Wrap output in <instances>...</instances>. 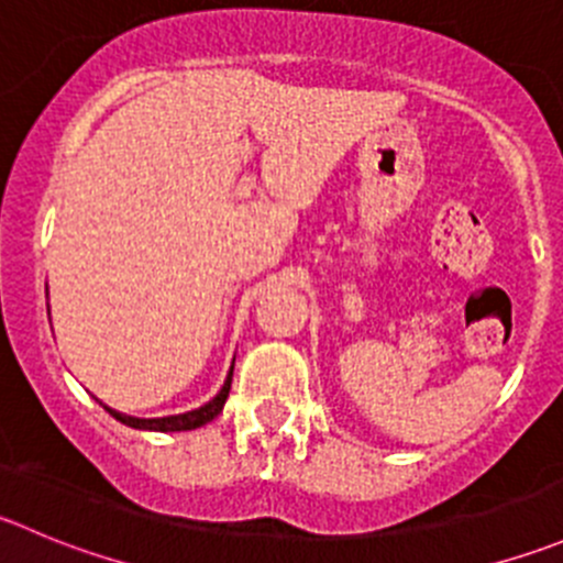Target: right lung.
Returning a JSON list of instances; mask_svg holds the SVG:
<instances>
[{"mask_svg": "<svg viewBox=\"0 0 563 563\" xmlns=\"http://www.w3.org/2000/svg\"><path fill=\"white\" fill-rule=\"evenodd\" d=\"M231 379H233V368H231V374H228L222 390L217 393L209 404H203L200 409H192V412L170 415V418H131V415L114 412V409H109V407H103V409H107L112 418H118L120 423H125V427H131V429H151V432H189V429L203 427V423H209V420H214L217 415L222 412L228 393H231Z\"/></svg>", "mask_w": 563, "mask_h": 563, "instance_id": "obj_1", "label": "right lung"}]
</instances>
